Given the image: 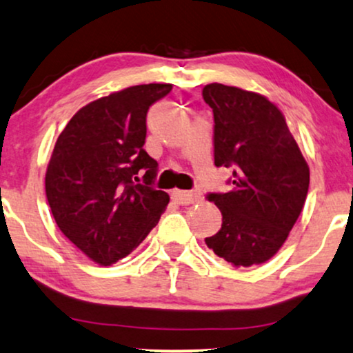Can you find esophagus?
Segmentation results:
<instances>
[{
    "label": "esophagus",
    "instance_id": "34e87169",
    "mask_svg": "<svg viewBox=\"0 0 353 353\" xmlns=\"http://www.w3.org/2000/svg\"><path fill=\"white\" fill-rule=\"evenodd\" d=\"M173 196H175L181 204H193L201 199V194L198 191H183V190H173Z\"/></svg>",
    "mask_w": 353,
    "mask_h": 353
}]
</instances>
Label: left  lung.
<instances>
[{"label": "left lung", "instance_id": "left-lung-1", "mask_svg": "<svg viewBox=\"0 0 353 353\" xmlns=\"http://www.w3.org/2000/svg\"><path fill=\"white\" fill-rule=\"evenodd\" d=\"M204 101L214 114V165L232 170L228 193H210L223 225L206 245L234 267L272 259L301 214L310 167L283 112L254 91L210 83Z\"/></svg>", "mask_w": 353, "mask_h": 353}]
</instances>
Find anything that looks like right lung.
<instances>
[{"label": "right lung", "mask_w": 353, "mask_h": 353, "mask_svg": "<svg viewBox=\"0 0 353 353\" xmlns=\"http://www.w3.org/2000/svg\"><path fill=\"white\" fill-rule=\"evenodd\" d=\"M170 91L167 83L137 85L91 101L55 142L46 173L52 216L68 241L104 267L136 249L170 201L152 186L159 163L143 150L147 111Z\"/></svg>", "instance_id": "add662e5"}]
</instances>
